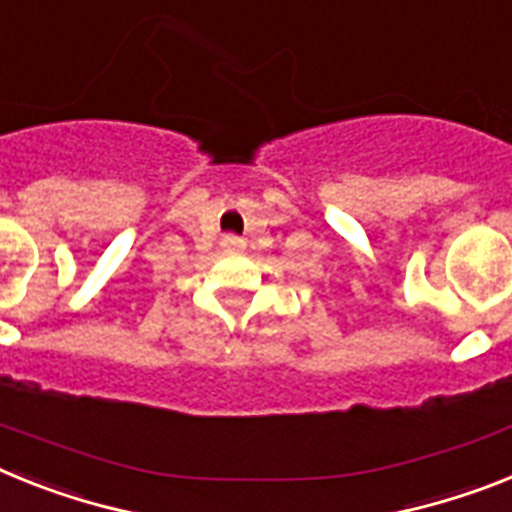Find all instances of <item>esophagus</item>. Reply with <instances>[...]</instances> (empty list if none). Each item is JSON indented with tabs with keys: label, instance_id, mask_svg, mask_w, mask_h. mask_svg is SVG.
I'll return each instance as SVG.
<instances>
[{
	"label": "esophagus",
	"instance_id": "obj_1",
	"mask_svg": "<svg viewBox=\"0 0 512 512\" xmlns=\"http://www.w3.org/2000/svg\"><path fill=\"white\" fill-rule=\"evenodd\" d=\"M221 244L226 249H242L244 247V239H239V236H236V234H226L221 239Z\"/></svg>",
	"mask_w": 512,
	"mask_h": 512
}]
</instances>
